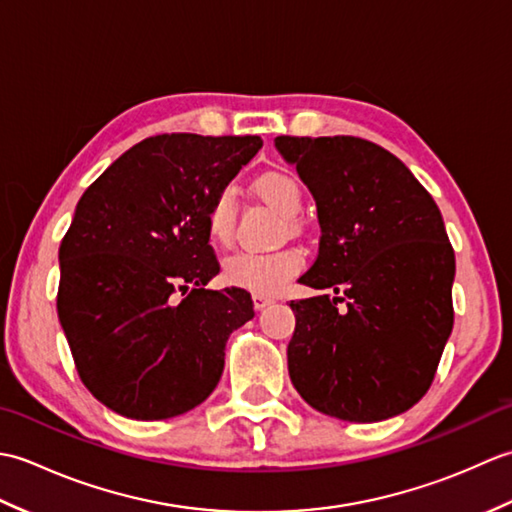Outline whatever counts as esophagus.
<instances>
[{
	"mask_svg": "<svg viewBox=\"0 0 512 512\" xmlns=\"http://www.w3.org/2000/svg\"><path fill=\"white\" fill-rule=\"evenodd\" d=\"M273 301H275L273 297H266V295H255V297H253L255 310H264V308H268Z\"/></svg>",
	"mask_w": 512,
	"mask_h": 512,
	"instance_id": "34e87169",
	"label": "esophagus"
}]
</instances>
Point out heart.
Wrapping results in <instances>:
<instances>
[{"instance_id": "b5f03b06", "label": "heart", "mask_w": 512, "mask_h": 512, "mask_svg": "<svg viewBox=\"0 0 512 512\" xmlns=\"http://www.w3.org/2000/svg\"><path fill=\"white\" fill-rule=\"evenodd\" d=\"M255 193L268 202L273 209L295 220L301 213L303 195L295 178L281 171H266L253 182ZM235 215H237V191L233 184L224 187L213 195L206 209L204 222L206 233L215 246H228L235 235ZM301 270V255L295 250H277V253H237L226 259L224 277L231 286L246 288L257 295H275L288 281Z\"/></svg>"}]
</instances>
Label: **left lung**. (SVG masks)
Wrapping results in <instances>:
<instances>
[{"mask_svg":"<svg viewBox=\"0 0 512 512\" xmlns=\"http://www.w3.org/2000/svg\"><path fill=\"white\" fill-rule=\"evenodd\" d=\"M275 147L317 202L319 255L299 281L341 295L290 301L292 385L325 416L394 418L427 394L453 330L455 255L438 204L369 140L277 136Z\"/></svg>","mask_w":512,"mask_h":512,"instance_id":"1","label":"left lung"}]
</instances>
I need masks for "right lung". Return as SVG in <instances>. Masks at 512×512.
I'll return each instance as SVG.
<instances>
[{
	"label": "right lung",
	"instance_id": "obj_1",
	"mask_svg": "<svg viewBox=\"0 0 512 512\" xmlns=\"http://www.w3.org/2000/svg\"><path fill=\"white\" fill-rule=\"evenodd\" d=\"M259 149V136H154L81 195L59 248L57 312L107 409L167 420L220 383L228 336L255 310L244 288H204L220 273L204 215Z\"/></svg>",
	"mask_w": 512,
	"mask_h": 512
}]
</instances>
